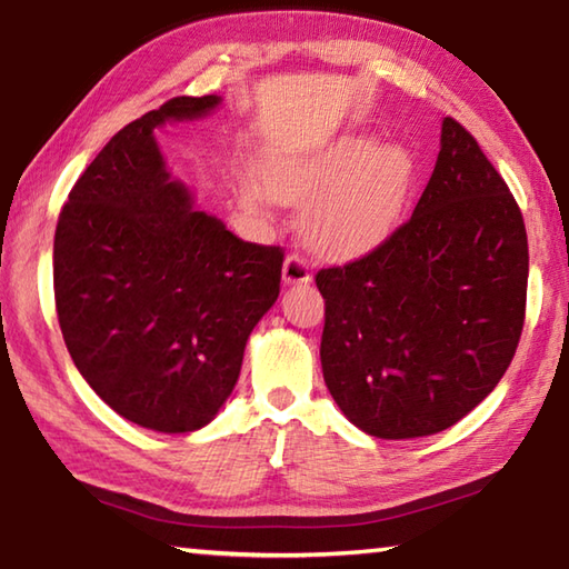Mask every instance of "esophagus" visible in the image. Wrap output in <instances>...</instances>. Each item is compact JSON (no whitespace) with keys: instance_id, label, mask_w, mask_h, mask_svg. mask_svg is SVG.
I'll return each instance as SVG.
<instances>
[{"instance_id":"obj_1","label":"esophagus","mask_w":569,"mask_h":569,"mask_svg":"<svg viewBox=\"0 0 569 569\" xmlns=\"http://www.w3.org/2000/svg\"><path fill=\"white\" fill-rule=\"evenodd\" d=\"M283 281L286 283H306L311 281V271H308V263L303 256L288 253L283 261Z\"/></svg>"}]
</instances>
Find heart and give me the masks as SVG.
I'll return each mask as SVG.
<instances>
[{"mask_svg":"<svg viewBox=\"0 0 569 569\" xmlns=\"http://www.w3.org/2000/svg\"><path fill=\"white\" fill-rule=\"evenodd\" d=\"M411 156L401 146H377L366 134H346L319 150L276 162L268 188L250 180L248 203L273 198L303 206L301 233L316 253L353 258L379 246L407 203Z\"/></svg>","mask_w":569,"mask_h":569,"instance_id":"1","label":"heart"}]
</instances>
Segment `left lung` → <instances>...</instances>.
Masks as SVG:
<instances>
[{
    "instance_id": "obj_1",
    "label": "left lung",
    "mask_w": 569,
    "mask_h": 569,
    "mask_svg": "<svg viewBox=\"0 0 569 569\" xmlns=\"http://www.w3.org/2000/svg\"><path fill=\"white\" fill-rule=\"evenodd\" d=\"M527 273L522 210L471 132L445 118L435 172L407 223L316 273L333 401L379 439L449 429L512 363Z\"/></svg>"
}]
</instances>
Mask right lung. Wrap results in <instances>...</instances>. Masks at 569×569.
I'll use <instances>...</instances> for the list:
<instances>
[{
    "label": "right lung",
    "instance_id": "obj_1",
    "mask_svg": "<svg viewBox=\"0 0 569 569\" xmlns=\"http://www.w3.org/2000/svg\"><path fill=\"white\" fill-rule=\"evenodd\" d=\"M216 94L172 98L112 134L54 230V306L77 371L132 423L196 431L233 391L246 341L281 288L283 248L192 208L152 138Z\"/></svg>",
    "mask_w": 569,
    "mask_h": 569
}]
</instances>
